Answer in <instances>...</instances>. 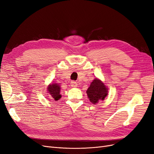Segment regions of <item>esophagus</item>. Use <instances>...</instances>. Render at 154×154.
Segmentation results:
<instances>
[{"label": "esophagus", "mask_w": 154, "mask_h": 154, "mask_svg": "<svg viewBox=\"0 0 154 154\" xmlns=\"http://www.w3.org/2000/svg\"><path fill=\"white\" fill-rule=\"evenodd\" d=\"M71 86L72 87H76L78 86V83L75 81H72L71 82Z\"/></svg>", "instance_id": "esophagus-1"}]
</instances>
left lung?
I'll use <instances>...</instances> for the list:
<instances>
[{"mask_svg": "<svg viewBox=\"0 0 154 154\" xmlns=\"http://www.w3.org/2000/svg\"><path fill=\"white\" fill-rule=\"evenodd\" d=\"M109 88L106 87L105 83L100 79L96 78L93 80L90 87L87 90V94L89 101L93 104H96L100 101L105 100L108 95Z\"/></svg>", "mask_w": 154, "mask_h": 154, "instance_id": "obj_1", "label": "left lung"}]
</instances>
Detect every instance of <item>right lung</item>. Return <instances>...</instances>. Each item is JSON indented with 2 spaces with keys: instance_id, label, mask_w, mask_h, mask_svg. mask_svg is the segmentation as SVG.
Instances as JSON below:
<instances>
[{
  "instance_id": "1",
  "label": "right lung",
  "mask_w": 154,
  "mask_h": 154,
  "mask_svg": "<svg viewBox=\"0 0 154 154\" xmlns=\"http://www.w3.org/2000/svg\"><path fill=\"white\" fill-rule=\"evenodd\" d=\"M60 88H61L60 84L57 83H50L47 88L48 93L54 101H58L62 97V95L60 94Z\"/></svg>"
}]
</instances>
